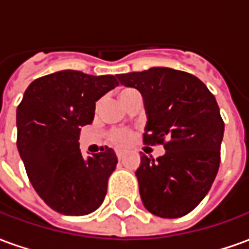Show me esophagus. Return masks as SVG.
I'll list each match as a JSON object with an SVG mask.
<instances>
[{"label": "esophagus", "mask_w": 249, "mask_h": 249, "mask_svg": "<svg viewBox=\"0 0 249 249\" xmlns=\"http://www.w3.org/2000/svg\"><path fill=\"white\" fill-rule=\"evenodd\" d=\"M116 155H117V159H119V160H123V159H124V152L123 151H116Z\"/></svg>", "instance_id": "esophagus-1"}]
</instances>
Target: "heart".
I'll return each mask as SVG.
<instances>
[{
	"mask_svg": "<svg viewBox=\"0 0 249 249\" xmlns=\"http://www.w3.org/2000/svg\"><path fill=\"white\" fill-rule=\"evenodd\" d=\"M135 97H141L140 93L137 92L136 89H132V88H124L119 92V98L123 105H126V103ZM97 107H100V103H97ZM109 140L112 141V144L116 146H125L128 145L132 140V133L129 130L124 129H117L110 132L109 135Z\"/></svg>",
	"mask_w": 249,
	"mask_h": 249,
	"instance_id": "heart-1",
	"label": "heart"
}]
</instances>
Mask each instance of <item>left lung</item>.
<instances>
[{
  "mask_svg": "<svg viewBox=\"0 0 249 249\" xmlns=\"http://www.w3.org/2000/svg\"><path fill=\"white\" fill-rule=\"evenodd\" d=\"M117 78L142 96L144 142L165 149L156 160L141 155L136 178L142 204L159 217H181L205 197L219 171L224 123L216 98L197 77L172 68L155 66Z\"/></svg>",
  "mask_w": 249,
  "mask_h": 249,
  "instance_id": "8db88e82",
  "label": "left lung"
}]
</instances>
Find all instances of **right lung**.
<instances>
[{
  "label": "right lung",
  "mask_w": 249,
  "mask_h": 249,
  "mask_svg": "<svg viewBox=\"0 0 249 249\" xmlns=\"http://www.w3.org/2000/svg\"><path fill=\"white\" fill-rule=\"evenodd\" d=\"M119 85L112 74L60 71L26 88L17 108V148L30 183L52 209L84 216L103 204L117 164L112 148L87 159L82 126L92 124L96 101Z\"/></svg>",
  "instance_id": "add662e5"
}]
</instances>
